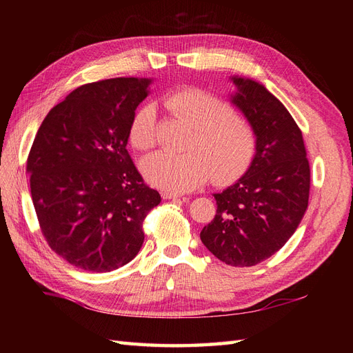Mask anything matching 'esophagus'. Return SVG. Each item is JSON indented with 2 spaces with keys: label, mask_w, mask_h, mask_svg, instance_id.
<instances>
[{
  "label": "esophagus",
  "mask_w": 353,
  "mask_h": 353,
  "mask_svg": "<svg viewBox=\"0 0 353 353\" xmlns=\"http://www.w3.org/2000/svg\"><path fill=\"white\" fill-rule=\"evenodd\" d=\"M162 197L165 200H170V199H179V197H184L181 193H174V191H163Z\"/></svg>",
  "instance_id": "esophagus-1"
}]
</instances>
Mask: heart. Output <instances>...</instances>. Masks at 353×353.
<instances>
[{
	"mask_svg": "<svg viewBox=\"0 0 353 353\" xmlns=\"http://www.w3.org/2000/svg\"><path fill=\"white\" fill-rule=\"evenodd\" d=\"M163 103L196 128L191 147L200 152L172 153L159 150L143 163L150 184L168 191L194 190L210 176L216 183L237 175L253 152L254 137L249 122L234 112L227 103L196 88H181L168 92ZM156 108L144 104L132 117L131 143L148 150L156 144Z\"/></svg>",
	"mask_w": 353,
	"mask_h": 353,
	"instance_id": "heart-1",
	"label": "heart"
}]
</instances>
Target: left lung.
Here are the masks:
<instances>
[{
  "instance_id": "obj_1",
  "label": "left lung",
  "mask_w": 353,
  "mask_h": 353,
  "mask_svg": "<svg viewBox=\"0 0 353 353\" xmlns=\"http://www.w3.org/2000/svg\"><path fill=\"white\" fill-rule=\"evenodd\" d=\"M231 103L256 137L249 169L213 194L216 215L201 230L208 250L231 266H253L279 252L301 223L311 170L303 137L284 104L265 85L231 77Z\"/></svg>"
}]
</instances>
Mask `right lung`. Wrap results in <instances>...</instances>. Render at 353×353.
<instances>
[{
	"label": "right lung",
	"mask_w": 353,
	"mask_h": 353,
	"mask_svg": "<svg viewBox=\"0 0 353 353\" xmlns=\"http://www.w3.org/2000/svg\"><path fill=\"white\" fill-rule=\"evenodd\" d=\"M150 83L113 78L82 85L48 112L32 144L26 170L41 231L77 268L110 272L131 262L147 213L162 200L126 150Z\"/></svg>",
	"instance_id": "add662e5"
}]
</instances>
